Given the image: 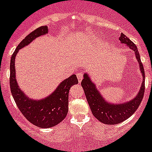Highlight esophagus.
<instances>
[{"instance_id": "esophagus-1", "label": "esophagus", "mask_w": 152, "mask_h": 152, "mask_svg": "<svg viewBox=\"0 0 152 152\" xmlns=\"http://www.w3.org/2000/svg\"><path fill=\"white\" fill-rule=\"evenodd\" d=\"M76 76H77L78 81H79V83H80V82L82 81V80L83 79V73L82 72H78Z\"/></svg>"}]
</instances>
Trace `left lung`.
<instances>
[{"label":"left lung","instance_id":"obj_1","mask_svg":"<svg viewBox=\"0 0 152 152\" xmlns=\"http://www.w3.org/2000/svg\"><path fill=\"white\" fill-rule=\"evenodd\" d=\"M119 40L121 43L126 44L131 50L134 51L137 60L139 63L140 70L142 71V73L143 74V80H145V76L144 66L141 61L136 45L123 34H121L120 35ZM81 86L83 88L86 99L95 118L102 123L107 125H115L129 118L137 110L142 102L145 94V81H143L141 89L134 99L130 100L125 103L112 105L109 102H106L103 99L102 96H100L99 92L95 86L94 83L91 82L86 73L84 74V79L82 81Z\"/></svg>","mask_w":152,"mask_h":152}]
</instances>
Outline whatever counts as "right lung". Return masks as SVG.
I'll use <instances>...</instances> for the list:
<instances>
[{
  "instance_id": "1",
  "label": "right lung",
  "mask_w": 152,
  "mask_h": 152,
  "mask_svg": "<svg viewBox=\"0 0 152 152\" xmlns=\"http://www.w3.org/2000/svg\"><path fill=\"white\" fill-rule=\"evenodd\" d=\"M47 26L39 27L28 34L19 43L12 54L10 66V86L16 105L25 118L34 125L39 128L53 127L66 118L68 113L69 91L70 87L78 83L75 74L62 82L56 89L47 98L41 100H31L25 96L23 92L18 87L16 80L15 56L20 49L28 45L36 37L47 34Z\"/></svg>"
}]
</instances>
